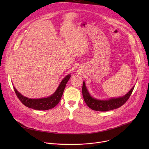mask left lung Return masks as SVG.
<instances>
[{"instance_id": "left-lung-1", "label": "left lung", "mask_w": 149, "mask_h": 149, "mask_svg": "<svg viewBox=\"0 0 149 149\" xmlns=\"http://www.w3.org/2000/svg\"><path fill=\"white\" fill-rule=\"evenodd\" d=\"M134 88V86L125 95L122 97L100 100L94 98L91 95L86 87V82L83 81L82 92L84 101L91 109L99 111H107L116 109L122 106L130 97Z\"/></svg>"}]
</instances>
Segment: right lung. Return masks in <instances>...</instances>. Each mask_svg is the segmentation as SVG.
Instances as JSON below:
<instances>
[{
	"mask_svg": "<svg viewBox=\"0 0 149 149\" xmlns=\"http://www.w3.org/2000/svg\"><path fill=\"white\" fill-rule=\"evenodd\" d=\"M71 78V75L68 74L62 79L59 84L58 87L55 93L49 97L41 98H29L24 97L19 92L17 91L15 87H13L14 91L19 99L25 106L28 108H31L37 110H47L51 109L59 103L60 101L63 91L65 88L67 83Z\"/></svg>",
	"mask_w": 149,
	"mask_h": 149,
	"instance_id": "obj_1",
	"label": "right lung"
}]
</instances>
